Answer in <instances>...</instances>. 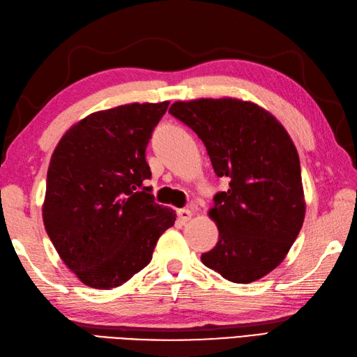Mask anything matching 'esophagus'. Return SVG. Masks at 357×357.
<instances>
[{
	"label": "esophagus",
	"instance_id": "esophagus-1",
	"mask_svg": "<svg viewBox=\"0 0 357 357\" xmlns=\"http://www.w3.org/2000/svg\"><path fill=\"white\" fill-rule=\"evenodd\" d=\"M192 216H194V213H192L189 208H180V210H177V218H178L180 222H183V224L188 222V220H190Z\"/></svg>",
	"mask_w": 357,
	"mask_h": 357
}]
</instances>
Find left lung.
Wrapping results in <instances>:
<instances>
[{
	"instance_id": "1",
	"label": "left lung",
	"mask_w": 357,
	"mask_h": 357,
	"mask_svg": "<svg viewBox=\"0 0 357 357\" xmlns=\"http://www.w3.org/2000/svg\"><path fill=\"white\" fill-rule=\"evenodd\" d=\"M204 142L218 177L229 189L215 195L208 216L216 246L201 255L208 268L249 284L284 261L305 219L301 160L273 115L234 98L176 102L168 111Z\"/></svg>"
}]
</instances>
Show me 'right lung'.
Masks as SVG:
<instances>
[{"mask_svg": "<svg viewBox=\"0 0 357 357\" xmlns=\"http://www.w3.org/2000/svg\"><path fill=\"white\" fill-rule=\"evenodd\" d=\"M169 102L98 111L67 130L47 168L43 224L79 281L109 290L146 267L174 210L159 206L146 180V149Z\"/></svg>", "mask_w": 357, "mask_h": 357, "instance_id": "1", "label": "right lung"}]
</instances>
